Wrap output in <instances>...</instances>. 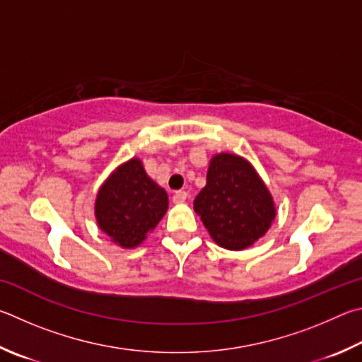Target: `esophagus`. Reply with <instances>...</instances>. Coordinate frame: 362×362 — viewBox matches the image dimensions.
I'll return each mask as SVG.
<instances>
[{
  "instance_id": "34e87169",
  "label": "esophagus",
  "mask_w": 362,
  "mask_h": 362,
  "mask_svg": "<svg viewBox=\"0 0 362 362\" xmlns=\"http://www.w3.org/2000/svg\"><path fill=\"white\" fill-rule=\"evenodd\" d=\"M187 199V192L185 191H177L173 194V204H182Z\"/></svg>"
}]
</instances>
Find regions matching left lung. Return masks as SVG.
<instances>
[{"instance_id": "left-lung-1", "label": "left lung", "mask_w": 362, "mask_h": 362, "mask_svg": "<svg viewBox=\"0 0 362 362\" xmlns=\"http://www.w3.org/2000/svg\"><path fill=\"white\" fill-rule=\"evenodd\" d=\"M194 210L214 242L233 251L257 242L275 218L274 200L261 177L245 158L233 154L213 157Z\"/></svg>"}]
</instances>
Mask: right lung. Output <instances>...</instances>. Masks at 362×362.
Wrapping results in <instances>:
<instances>
[{
  "label": "right lung",
  "instance_id": "add662e5",
  "mask_svg": "<svg viewBox=\"0 0 362 362\" xmlns=\"http://www.w3.org/2000/svg\"><path fill=\"white\" fill-rule=\"evenodd\" d=\"M168 208L167 192L132 158L101 186L95 216L100 229L122 248H135L154 229Z\"/></svg>",
  "mask_w": 362,
  "mask_h": 362
}]
</instances>
